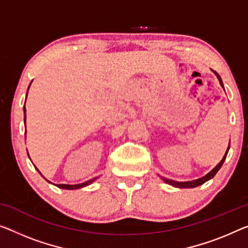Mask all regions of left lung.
I'll use <instances>...</instances> for the list:
<instances>
[{
  "instance_id": "8db88e82",
  "label": "left lung",
  "mask_w": 248,
  "mask_h": 248,
  "mask_svg": "<svg viewBox=\"0 0 248 248\" xmlns=\"http://www.w3.org/2000/svg\"><path fill=\"white\" fill-rule=\"evenodd\" d=\"M213 72H215V71H213ZM215 74H216V76H217V78H218L220 85L223 86V82H222V78H220V76H219L218 74H217L216 72H215ZM223 87H224V86H223ZM228 150H230V146H228L226 153H225V155H224V157H223L222 161H220L218 164H217V165L214 167V169H213L208 174L205 175L204 177L199 178V180H195V181H190V182H176V181L169 180V178H164V177H163V180L165 181V183H167V184H170V185H172V186H175V187H180V188H192V187H196V186H200V185H202V184H204L205 182H207L208 180H211V178L214 177L215 175H216V173L218 172L219 169H220V167H222V165H223L224 161H225L226 155H227V153H228Z\"/></svg>"
}]
</instances>
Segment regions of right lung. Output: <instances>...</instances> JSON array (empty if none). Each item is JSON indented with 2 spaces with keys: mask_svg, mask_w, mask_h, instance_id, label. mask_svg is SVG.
Segmentation results:
<instances>
[{
  "mask_svg": "<svg viewBox=\"0 0 248 248\" xmlns=\"http://www.w3.org/2000/svg\"><path fill=\"white\" fill-rule=\"evenodd\" d=\"M31 85V84H30ZM29 89H30V86H29ZM29 89H28V91H29ZM25 112H26V109H25V105H24V122H25V117H26V115H25ZM25 135H26V132H25ZM37 170V169H36ZM42 175V174H41ZM95 181V178H92V180H90V181H87V182H85V183H82V184H76V185H67V184H58L56 186H58V187H60V188H64V189H76V188H81V187H84V186H86V185H89V184H91V183L92 182H94Z\"/></svg>",
  "mask_w": 248,
  "mask_h": 248,
  "instance_id": "right-lung-1",
  "label": "right lung"
}]
</instances>
